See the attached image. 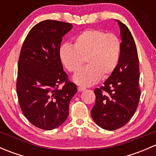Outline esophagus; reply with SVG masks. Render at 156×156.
<instances>
[{"label": "esophagus", "mask_w": 156, "mask_h": 156, "mask_svg": "<svg viewBox=\"0 0 156 156\" xmlns=\"http://www.w3.org/2000/svg\"><path fill=\"white\" fill-rule=\"evenodd\" d=\"M84 90H85V88H84V87H78V90L79 91V92H82V91H84Z\"/></svg>", "instance_id": "esophagus-1"}]
</instances>
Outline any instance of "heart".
<instances>
[{
    "label": "heart",
    "mask_w": 156,
    "mask_h": 156,
    "mask_svg": "<svg viewBox=\"0 0 156 156\" xmlns=\"http://www.w3.org/2000/svg\"><path fill=\"white\" fill-rule=\"evenodd\" d=\"M121 43L115 34L101 30H87L75 38L74 46L65 44L59 49V57L67 70L75 72L86 62L88 66L77 72L73 81L88 87L111 75L119 63Z\"/></svg>",
    "instance_id": "heart-1"
}]
</instances>
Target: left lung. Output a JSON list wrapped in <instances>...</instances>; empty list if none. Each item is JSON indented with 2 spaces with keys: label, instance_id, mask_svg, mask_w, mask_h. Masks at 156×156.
<instances>
[{
  "label": "left lung",
  "instance_id": "8db88e82",
  "mask_svg": "<svg viewBox=\"0 0 156 156\" xmlns=\"http://www.w3.org/2000/svg\"><path fill=\"white\" fill-rule=\"evenodd\" d=\"M120 28L119 63L100 88H96V103L91 116L98 126L107 130L119 129L130 121L140 97L137 50L130 30L116 20Z\"/></svg>",
  "mask_w": 156,
  "mask_h": 156
}]
</instances>
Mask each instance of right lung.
I'll return each instance as SVG.
<instances>
[{
  "label": "right lung",
  "mask_w": 156,
  "mask_h": 156,
  "mask_svg": "<svg viewBox=\"0 0 156 156\" xmlns=\"http://www.w3.org/2000/svg\"><path fill=\"white\" fill-rule=\"evenodd\" d=\"M70 23L48 20L37 23L26 36L18 63L16 92L26 119L38 128L50 130L65 122L77 87L63 71L59 49ZM65 84L59 89L58 84Z\"/></svg>",
  "instance_id": "right-lung-1"
}]
</instances>
